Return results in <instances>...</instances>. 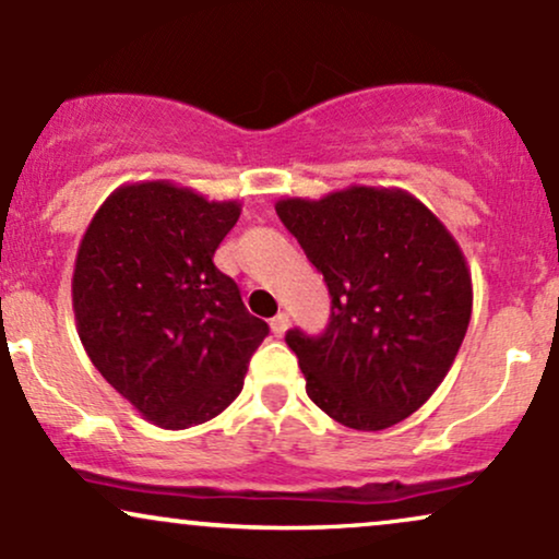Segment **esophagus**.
Here are the masks:
<instances>
[{
	"label": "esophagus",
	"mask_w": 559,
	"mask_h": 559,
	"mask_svg": "<svg viewBox=\"0 0 559 559\" xmlns=\"http://www.w3.org/2000/svg\"><path fill=\"white\" fill-rule=\"evenodd\" d=\"M288 323H292V320H288L286 312H278V316L271 320V329H273L275 336H284L286 329H288Z\"/></svg>",
	"instance_id": "34e87169"
}]
</instances>
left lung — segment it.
I'll return each mask as SVG.
<instances>
[{
  "label": "left lung",
  "instance_id": "8db88e82",
  "mask_svg": "<svg viewBox=\"0 0 559 559\" xmlns=\"http://www.w3.org/2000/svg\"><path fill=\"white\" fill-rule=\"evenodd\" d=\"M275 213L331 294L325 333H286L307 396L355 431L409 418L447 378L471 323L473 281L460 243L402 189L288 197Z\"/></svg>",
  "mask_w": 559,
  "mask_h": 559
}]
</instances>
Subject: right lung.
I'll return each mask as SVG.
<instances>
[{"mask_svg": "<svg viewBox=\"0 0 559 559\" xmlns=\"http://www.w3.org/2000/svg\"><path fill=\"white\" fill-rule=\"evenodd\" d=\"M239 215L234 199L139 181L115 189L81 239L73 312L83 349L133 409L168 431L221 415L271 333L213 262Z\"/></svg>", "mask_w": 559, "mask_h": 559, "instance_id": "right-lung-1", "label": "right lung"}]
</instances>
